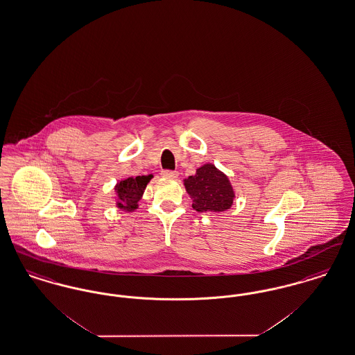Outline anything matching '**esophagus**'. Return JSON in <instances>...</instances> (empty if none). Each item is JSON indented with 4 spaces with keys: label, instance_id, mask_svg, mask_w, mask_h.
Returning a JSON list of instances; mask_svg holds the SVG:
<instances>
[{
    "label": "esophagus",
    "instance_id": "esophagus-1",
    "mask_svg": "<svg viewBox=\"0 0 355 355\" xmlns=\"http://www.w3.org/2000/svg\"><path fill=\"white\" fill-rule=\"evenodd\" d=\"M162 177H168V178H177L178 177V171L174 170H162L161 171Z\"/></svg>",
    "mask_w": 355,
    "mask_h": 355
}]
</instances>
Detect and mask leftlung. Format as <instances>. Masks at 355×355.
Segmentation results:
<instances>
[{
  "label": "left lung",
  "instance_id": "obj_1",
  "mask_svg": "<svg viewBox=\"0 0 355 355\" xmlns=\"http://www.w3.org/2000/svg\"><path fill=\"white\" fill-rule=\"evenodd\" d=\"M187 193L193 198V209L200 213L227 210L234 200V191L227 177L214 165H203L185 180Z\"/></svg>",
  "mask_w": 355,
  "mask_h": 355
}]
</instances>
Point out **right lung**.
Listing matches in <instances>:
<instances>
[{
  "mask_svg": "<svg viewBox=\"0 0 355 355\" xmlns=\"http://www.w3.org/2000/svg\"><path fill=\"white\" fill-rule=\"evenodd\" d=\"M153 175H137L135 178H128L121 181L116 186L117 193V206L126 211L137 209V203L144 194V190Z\"/></svg>",
  "mask_w": 355,
  "mask_h": 355,
  "instance_id": "1",
  "label": "right lung"
}]
</instances>
